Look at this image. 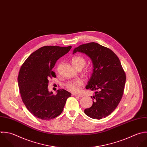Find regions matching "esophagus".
Segmentation results:
<instances>
[{
    "label": "esophagus",
    "mask_w": 147,
    "mask_h": 147,
    "mask_svg": "<svg viewBox=\"0 0 147 147\" xmlns=\"http://www.w3.org/2000/svg\"><path fill=\"white\" fill-rule=\"evenodd\" d=\"M74 96H76V97H82L83 96L81 95V94H73Z\"/></svg>",
    "instance_id": "34e87169"
}]
</instances>
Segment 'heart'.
Masks as SVG:
<instances>
[{"mask_svg": "<svg viewBox=\"0 0 147 147\" xmlns=\"http://www.w3.org/2000/svg\"><path fill=\"white\" fill-rule=\"evenodd\" d=\"M71 63L77 69L79 67H84L86 63V59L80 55L75 56L71 59ZM83 84V81L81 80H74L67 82L65 86L69 90L73 92H77L79 90L80 88Z\"/></svg>", "mask_w": 147, "mask_h": 147, "instance_id": "heart-1", "label": "heart"}]
</instances>
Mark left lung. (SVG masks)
I'll list each match as a JSON object with an SVG mask.
<instances>
[{
  "label": "left lung",
  "instance_id": "8db88e82",
  "mask_svg": "<svg viewBox=\"0 0 147 147\" xmlns=\"http://www.w3.org/2000/svg\"><path fill=\"white\" fill-rule=\"evenodd\" d=\"M77 52L90 57L93 67L86 89L96 91L91 97L92 106L84 112L94 119L105 118L115 111L123 97L126 75L120 59L111 49L95 42L79 46L73 54Z\"/></svg>",
  "mask_w": 147,
  "mask_h": 147
}]
</instances>
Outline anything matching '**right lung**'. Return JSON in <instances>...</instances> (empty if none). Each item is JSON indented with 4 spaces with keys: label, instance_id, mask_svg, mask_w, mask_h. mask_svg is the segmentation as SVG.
<instances>
[{
    "label": "right lung",
    "instance_id": "obj_1",
    "mask_svg": "<svg viewBox=\"0 0 147 147\" xmlns=\"http://www.w3.org/2000/svg\"><path fill=\"white\" fill-rule=\"evenodd\" d=\"M71 48V46L42 47L32 53L20 67L18 82L21 97L27 109L36 118L49 120L57 117L71 96L64 89L58 90L55 95L48 89L49 80L56 77L52 69Z\"/></svg>",
    "mask_w": 147,
    "mask_h": 147
}]
</instances>
